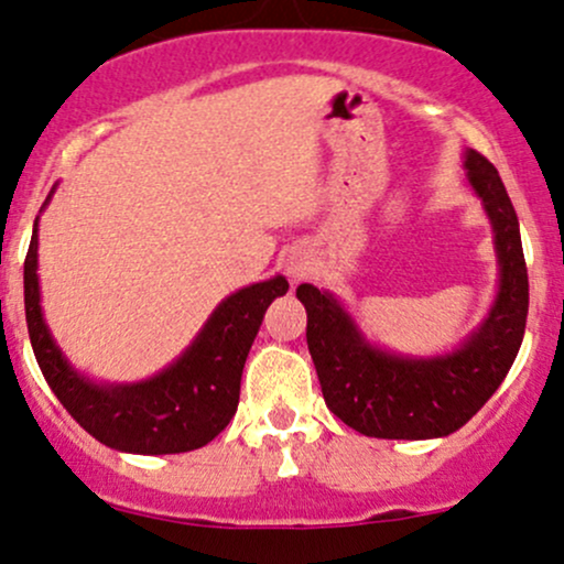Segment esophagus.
Listing matches in <instances>:
<instances>
[{"mask_svg":"<svg viewBox=\"0 0 564 564\" xmlns=\"http://www.w3.org/2000/svg\"><path fill=\"white\" fill-rule=\"evenodd\" d=\"M286 273H289L291 281H294V283H300L302 278L310 273V264L304 262V260H291V262L286 264Z\"/></svg>","mask_w":564,"mask_h":564,"instance_id":"34e87169","label":"esophagus"}]
</instances>
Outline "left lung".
<instances>
[{"instance_id":"8db88e82","label":"left lung","mask_w":564,"mask_h":564,"mask_svg":"<svg viewBox=\"0 0 564 564\" xmlns=\"http://www.w3.org/2000/svg\"><path fill=\"white\" fill-rule=\"evenodd\" d=\"M464 170L494 228L498 291L488 315L456 349L400 355L366 339L332 291L302 283L307 347L328 411L347 426L381 440H432L462 430L520 352L528 318V268L520 223L496 166L464 151Z\"/></svg>"}]
</instances>
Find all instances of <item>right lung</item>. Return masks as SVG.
<instances>
[{"mask_svg": "<svg viewBox=\"0 0 564 564\" xmlns=\"http://www.w3.org/2000/svg\"><path fill=\"white\" fill-rule=\"evenodd\" d=\"M50 191L44 206L53 198ZM42 206V212H44ZM39 217L23 264V300L31 347L63 408L95 440L121 453L164 456L212 443L236 416L241 373L264 310L289 291L283 275L232 291L217 304L196 339L151 379L113 384L76 371L44 323L39 294Z\"/></svg>", "mask_w": 564, "mask_h": 564, "instance_id": "obj_1", "label": "right lung"}]
</instances>
